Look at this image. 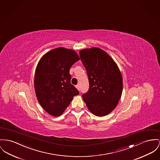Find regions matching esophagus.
<instances>
[{
	"label": "esophagus",
	"instance_id": "1",
	"mask_svg": "<svg viewBox=\"0 0 160 160\" xmlns=\"http://www.w3.org/2000/svg\"><path fill=\"white\" fill-rule=\"evenodd\" d=\"M76 88L78 90H79V85H76Z\"/></svg>",
	"mask_w": 160,
	"mask_h": 160
}]
</instances>
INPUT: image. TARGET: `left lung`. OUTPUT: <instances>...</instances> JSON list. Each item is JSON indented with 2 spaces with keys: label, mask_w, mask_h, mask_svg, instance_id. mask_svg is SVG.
<instances>
[{
  "label": "left lung",
  "mask_w": 160,
  "mask_h": 160,
  "mask_svg": "<svg viewBox=\"0 0 160 160\" xmlns=\"http://www.w3.org/2000/svg\"><path fill=\"white\" fill-rule=\"evenodd\" d=\"M88 77L89 89L82 96L88 110L104 117L117 107L122 92V78L113 59L101 48L79 52Z\"/></svg>",
  "instance_id": "1"
}]
</instances>
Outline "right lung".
I'll use <instances>...</instances> for the list:
<instances>
[{"label": "right lung", "mask_w": 160, "mask_h": 160, "mask_svg": "<svg viewBox=\"0 0 160 160\" xmlns=\"http://www.w3.org/2000/svg\"><path fill=\"white\" fill-rule=\"evenodd\" d=\"M79 60L74 50L59 47L45 54L34 75V88L43 108L54 117L61 115L79 91L70 82L71 67Z\"/></svg>", "instance_id": "1"}]
</instances>
